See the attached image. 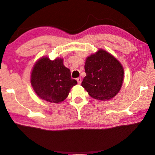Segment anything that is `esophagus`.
<instances>
[{
	"mask_svg": "<svg viewBox=\"0 0 155 155\" xmlns=\"http://www.w3.org/2000/svg\"><path fill=\"white\" fill-rule=\"evenodd\" d=\"M77 82H78V84H79V85H80V84L81 83V81H82V80H81V77H78V78H77Z\"/></svg>",
	"mask_w": 155,
	"mask_h": 155,
	"instance_id": "esophagus-1",
	"label": "esophagus"
}]
</instances>
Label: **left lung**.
Here are the masks:
<instances>
[{
	"label": "left lung",
	"instance_id": "1",
	"mask_svg": "<svg viewBox=\"0 0 155 155\" xmlns=\"http://www.w3.org/2000/svg\"><path fill=\"white\" fill-rule=\"evenodd\" d=\"M85 72L86 76L81 85L94 98L100 101L111 99L122 87L124 79L122 65L103 50L87 57Z\"/></svg>",
	"mask_w": 155,
	"mask_h": 155
}]
</instances>
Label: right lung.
Returning <instances> with one entry per match:
<instances>
[{"label": "right lung", "instance_id": "obj_1", "mask_svg": "<svg viewBox=\"0 0 155 155\" xmlns=\"http://www.w3.org/2000/svg\"><path fill=\"white\" fill-rule=\"evenodd\" d=\"M31 82L38 96L44 101L59 103L67 98L77 81L71 78L70 69L62 59L52 61L44 57L36 63L31 72Z\"/></svg>", "mask_w": 155, "mask_h": 155}]
</instances>
